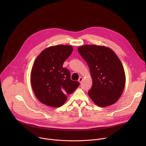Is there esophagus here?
Returning a JSON list of instances; mask_svg holds the SVG:
<instances>
[{
    "instance_id": "esophagus-1",
    "label": "esophagus",
    "mask_w": 146,
    "mask_h": 146,
    "mask_svg": "<svg viewBox=\"0 0 146 146\" xmlns=\"http://www.w3.org/2000/svg\"><path fill=\"white\" fill-rule=\"evenodd\" d=\"M82 80H83V77H80V78H79V79H78V82H80V83H81L82 82Z\"/></svg>"
}]
</instances>
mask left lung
Wrapping results in <instances>:
<instances>
[{
	"label": "left lung",
	"mask_w": 146,
	"mask_h": 146,
	"mask_svg": "<svg viewBox=\"0 0 146 146\" xmlns=\"http://www.w3.org/2000/svg\"><path fill=\"white\" fill-rule=\"evenodd\" d=\"M78 51L87 63L92 78L88 95L99 107L115 103L125 86V74L121 60L110 48L103 46L84 45Z\"/></svg>",
	"instance_id": "obj_1"
}]
</instances>
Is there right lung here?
<instances>
[{"instance_id":"obj_1","label":"right lung","mask_w":146,"mask_h":146,"mask_svg":"<svg viewBox=\"0 0 146 146\" xmlns=\"http://www.w3.org/2000/svg\"><path fill=\"white\" fill-rule=\"evenodd\" d=\"M72 51V46H51L41 51L35 59L31 82L41 103L50 107H60L66 101V95L79 86V82L72 80L69 70L63 67Z\"/></svg>"}]
</instances>
